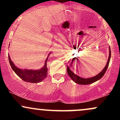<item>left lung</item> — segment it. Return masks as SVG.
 <instances>
[{
    "instance_id": "1",
    "label": "left lung",
    "mask_w": 120,
    "mask_h": 120,
    "mask_svg": "<svg viewBox=\"0 0 120 120\" xmlns=\"http://www.w3.org/2000/svg\"><path fill=\"white\" fill-rule=\"evenodd\" d=\"M109 56L108 60H107V64H106L105 67H104V69L102 70V71H100V72L98 74L95 75V76H94L93 77L91 78H84L80 77L79 76H78V75H77L75 74V69L77 68V66L78 64H80V61L77 58H73L71 60V63H70V67L68 66L67 67V72H68V75H69V77L71 78L74 81V82H75L76 83L79 84V85H89V84L93 83L94 82H96V81L99 80L100 79H101L103 77V75L105 74L106 71H107V68H108L109 63L110 59H111V49H110V47H109ZM72 68L73 71L71 70Z\"/></svg>"
}]
</instances>
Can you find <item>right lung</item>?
I'll use <instances>...</instances> for the list:
<instances>
[{"label": "right lung", "mask_w": 120, "mask_h": 120, "mask_svg": "<svg viewBox=\"0 0 120 120\" xmlns=\"http://www.w3.org/2000/svg\"><path fill=\"white\" fill-rule=\"evenodd\" d=\"M49 53L48 57L45 60V65L42 68L40 69H22L17 68L16 66H15L14 63L12 62L11 59L10 58V56L8 55V59H9V64L13 71H15L19 77L21 78L25 82H30V83H39L46 78L47 75V71L48 68L47 67V61L48 58H49Z\"/></svg>", "instance_id": "obj_1"}]
</instances>
